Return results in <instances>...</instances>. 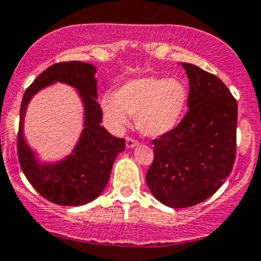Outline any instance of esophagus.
Instances as JSON below:
<instances>
[{
	"label": "esophagus",
	"mask_w": 261,
	"mask_h": 261,
	"mask_svg": "<svg viewBox=\"0 0 261 261\" xmlns=\"http://www.w3.org/2000/svg\"><path fill=\"white\" fill-rule=\"evenodd\" d=\"M137 144H139V142H137V141H135L134 139H131V137H127L126 139V148H128V149L135 148Z\"/></svg>",
	"instance_id": "1"
}]
</instances>
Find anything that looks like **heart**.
I'll return each mask as SVG.
<instances>
[{
  "instance_id": "heart-1",
  "label": "heart",
  "mask_w": 261,
  "mask_h": 261,
  "mask_svg": "<svg viewBox=\"0 0 261 261\" xmlns=\"http://www.w3.org/2000/svg\"><path fill=\"white\" fill-rule=\"evenodd\" d=\"M188 93L180 80L144 76L127 81L100 99L103 117L113 130L125 127L135 117L143 136L161 137L180 124L187 108Z\"/></svg>"
}]
</instances>
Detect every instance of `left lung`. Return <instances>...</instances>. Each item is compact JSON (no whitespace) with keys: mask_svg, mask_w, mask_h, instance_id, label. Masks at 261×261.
<instances>
[{"mask_svg":"<svg viewBox=\"0 0 261 261\" xmlns=\"http://www.w3.org/2000/svg\"><path fill=\"white\" fill-rule=\"evenodd\" d=\"M187 114L153 141L154 161L146 182L155 199L188 208L212 197L231 174L236 158L237 102L215 75L190 63Z\"/></svg>","mask_w":261,"mask_h":261,"instance_id":"1","label":"left lung"}]
</instances>
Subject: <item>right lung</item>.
I'll list each match as a JSON object with an SVG mask.
<instances>
[{
  "instance_id": "obj_1",
  "label": "right lung",
  "mask_w": 261,
  "mask_h": 261,
  "mask_svg": "<svg viewBox=\"0 0 261 261\" xmlns=\"http://www.w3.org/2000/svg\"><path fill=\"white\" fill-rule=\"evenodd\" d=\"M97 69L85 62L53 64L25 91L20 107L18 156L24 175L43 198L65 206H79L95 200L103 192L125 140L112 136L100 126L102 111L97 103ZM65 83L77 90L84 107L83 131L70 155L59 161H42L27 144L23 119L27 106L41 89Z\"/></svg>"
}]
</instances>
